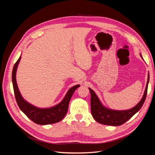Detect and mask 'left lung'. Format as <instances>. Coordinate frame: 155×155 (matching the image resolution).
I'll return each instance as SVG.
<instances>
[{
	"instance_id": "obj_1",
	"label": "left lung",
	"mask_w": 155,
	"mask_h": 155,
	"mask_svg": "<svg viewBox=\"0 0 155 155\" xmlns=\"http://www.w3.org/2000/svg\"><path fill=\"white\" fill-rule=\"evenodd\" d=\"M140 55L142 58V55L140 54ZM149 81V74H148L146 87H145L142 100L132 109L125 110H116L108 109L104 105H103L99 98L97 96L96 94L94 92L92 89L88 88L91 95V113L93 118H94L97 122L104 125L118 126L124 124L141 109L145 100V98H146Z\"/></svg>"
}]
</instances>
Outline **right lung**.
Instances as JSON below:
<instances>
[{
  "mask_svg": "<svg viewBox=\"0 0 155 155\" xmlns=\"http://www.w3.org/2000/svg\"><path fill=\"white\" fill-rule=\"evenodd\" d=\"M21 55L14 64L12 71V83L14 94L18 106L24 112L28 118L34 123L39 125H48L58 123L66 116L70 99L74 91L80 87L79 85H75L70 88L63 100L59 104L49 108H39L30 104L26 101L21 96L17 86L16 81V72L18 65L19 64Z\"/></svg>",
  "mask_w": 155,
  "mask_h": 155,
  "instance_id": "right-lung-1",
  "label": "right lung"
}]
</instances>
